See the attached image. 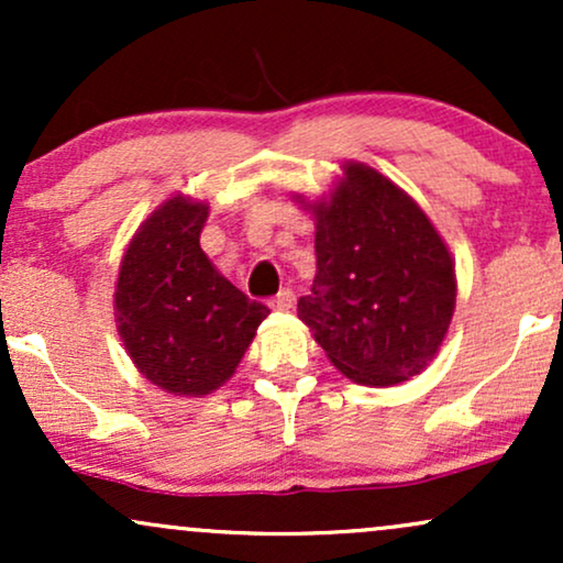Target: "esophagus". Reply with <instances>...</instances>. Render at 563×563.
Instances as JSON below:
<instances>
[{
	"label": "esophagus",
	"instance_id": "1",
	"mask_svg": "<svg viewBox=\"0 0 563 563\" xmlns=\"http://www.w3.org/2000/svg\"><path fill=\"white\" fill-rule=\"evenodd\" d=\"M269 303H273V309H280V312H288V309H294L296 294H294V290H290V288H283L280 294H277L275 299L269 301Z\"/></svg>",
	"mask_w": 563,
	"mask_h": 563
}]
</instances>
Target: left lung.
<instances>
[{
    "label": "left lung",
    "mask_w": 563,
    "mask_h": 563,
    "mask_svg": "<svg viewBox=\"0 0 563 563\" xmlns=\"http://www.w3.org/2000/svg\"><path fill=\"white\" fill-rule=\"evenodd\" d=\"M314 219L318 275L299 320L341 376L397 386L429 367L455 312V260L426 211L373 166L344 161Z\"/></svg>",
    "instance_id": "obj_1"
}]
</instances>
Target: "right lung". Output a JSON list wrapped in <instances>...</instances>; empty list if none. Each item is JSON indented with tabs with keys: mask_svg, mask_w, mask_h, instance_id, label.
<instances>
[{
	"mask_svg": "<svg viewBox=\"0 0 563 563\" xmlns=\"http://www.w3.org/2000/svg\"><path fill=\"white\" fill-rule=\"evenodd\" d=\"M209 203L166 198L129 241L113 294L115 331L142 378L174 397L224 386L269 309L200 249Z\"/></svg>",
	"mask_w": 563,
	"mask_h": 563,
	"instance_id": "add662e5",
	"label": "right lung"
}]
</instances>
